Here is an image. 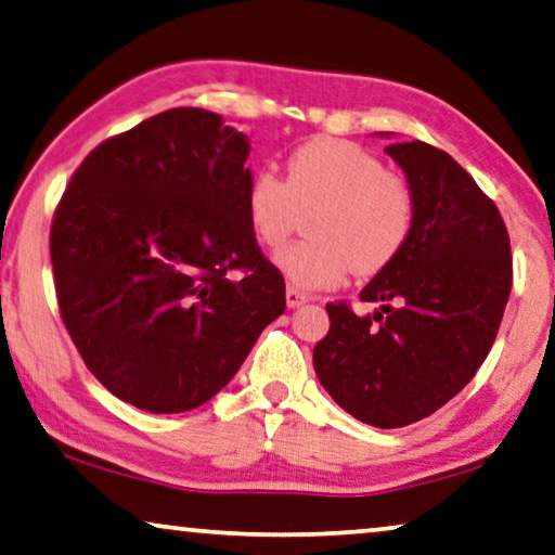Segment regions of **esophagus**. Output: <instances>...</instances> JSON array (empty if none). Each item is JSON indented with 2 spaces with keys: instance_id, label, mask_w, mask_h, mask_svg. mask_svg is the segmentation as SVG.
I'll return each instance as SVG.
<instances>
[{
  "instance_id": "34e87169",
  "label": "esophagus",
  "mask_w": 555,
  "mask_h": 555,
  "mask_svg": "<svg viewBox=\"0 0 555 555\" xmlns=\"http://www.w3.org/2000/svg\"><path fill=\"white\" fill-rule=\"evenodd\" d=\"M309 299H311V296L299 292V288H296V286H286V304H288V309H296V306H301V304H306Z\"/></svg>"
}]
</instances>
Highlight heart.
I'll list each match as a JSON object with an SVG mask.
<instances>
[{"label": "heart", "mask_w": 555, "mask_h": 555, "mask_svg": "<svg viewBox=\"0 0 555 555\" xmlns=\"http://www.w3.org/2000/svg\"><path fill=\"white\" fill-rule=\"evenodd\" d=\"M246 219L256 238L279 249L311 211V238L276 256L279 269L301 288L338 286L353 269L374 276L399 259L416 227V196L401 173L366 149L317 137L294 149L286 177L261 167L246 184Z\"/></svg>", "instance_id": "1"}]
</instances>
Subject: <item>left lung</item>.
I'll return each mask as SVG.
<instances>
[{
  "label": "left lung",
  "instance_id": "1",
  "mask_svg": "<svg viewBox=\"0 0 555 555\" xmlns=\"http://www.w3.org/2000/svg\"><path fill=\"white\" fill-rule=\"evenodd\" d=\"M386 152L406 171L416 227L391 267L369 281L357 317L326 304L331 328L313 346L321 386L353 418L401 428L449 403L489 357L514 284L508 231L493 198L441 149L399 142Z\"/></svg>",
  "mask_w": 555,
  "mask_h": 555
}]
</instances>
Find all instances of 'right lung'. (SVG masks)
<instances>
[{"label":"right lung","mask_w":555,"mask_h":555,"mask_svg":"<svg viewBox=\"0 0 555 555\" xmlns=\"http://www.w3.org/2000/svg\"><path fill=\"white\" fill-rule=\"evenodd\" d=\"M251 146L219 114L179 106L104 139L49 231L60 313L117 399L181 413L219 393L286 309L246 219Z\"/></svg>","instance_id":"add662e5"}]
</instances>
